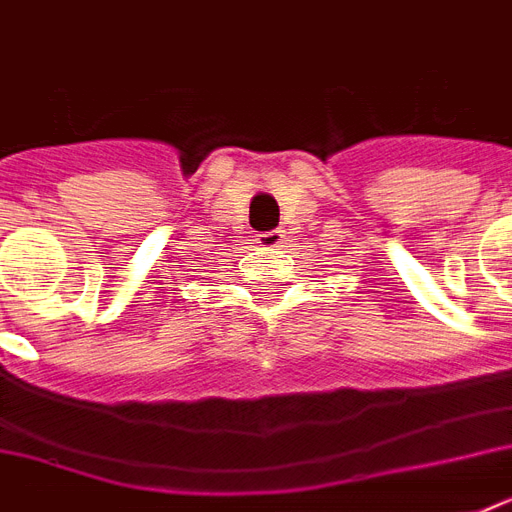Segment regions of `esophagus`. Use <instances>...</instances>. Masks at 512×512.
<instances>
[{
  "instance_id": "esophagus-1",
  "label": "esophagus",
  "mask_w": 512,
  "mask_h": 512,
  "mask_svg": "<svg viewBox=\"0 0 512 512\" xmlns=\"http://www.w3.org/2000/svg\"><path fill=\"white\" fill-rule=\"evenodd\" d=\"M257 244H260V247H263V249H268V252H271V249L284 247V231H265V233H260V236H257Z\"/></svg>"
}]
</instances>
